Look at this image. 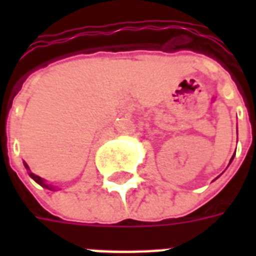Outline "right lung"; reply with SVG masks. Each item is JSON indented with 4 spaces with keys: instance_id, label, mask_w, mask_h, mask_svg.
Here are the masks:
<instances>
[{
    "instance_id": "obj_1",
    "label": "right lung",
    "mask_w": 256,
    "mask_h": 256,
    "mask_svg": "<svg viewBox=\"0 0 256 256\" xmlns=\"http://www.w3.org/2000/svg\"><path fill=\"white\" fill-rule=\"evenodd\" d=\"M25 168H28V164H25ZM29 175H30V176H32V178L34 179V180H36V182L38 183V184H41L42 187H46V188H49V190H53V188H54V187L49 186V184H46V183L44 182V179L40 178V176H38V175L33 174V172H29Z\"/></svg>"
}]
</instances>
